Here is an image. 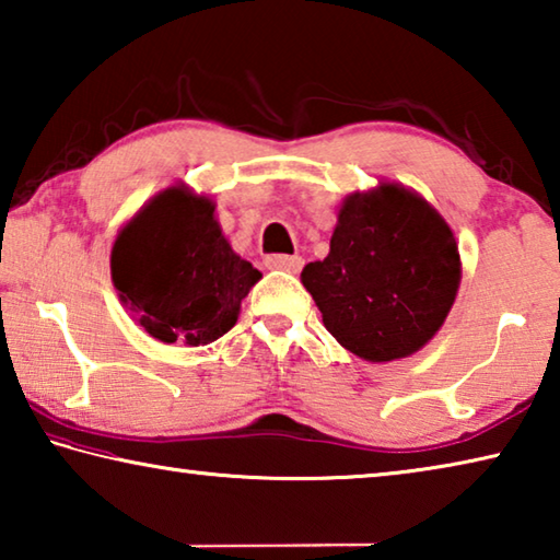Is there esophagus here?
I'll list each match as a JSON object with an SVG mask.
<instances>
[{
	"label": "esophagus",
	"mask_w": 560,
	"mask_h": 560,
	"mask_svg": "<svg viewBox=\"0 0 560 560\" xmlns=\"http://www.w3.org/2000/svg\"><path fill=\"white\" fill-rule=\"evenodd\" d=\"M264 267L267 269H279L287 273H299L303 267L301 257H289V254H271V257L264 259Z\"/></svg>",
	"instance_id": "34e87169"
}]
</instances>
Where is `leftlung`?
Instances as JSON below:
<instances>
[{
  "label": "left lung",
  "mask_w": 560,
  "mask_h": 560,
  "mask_svg": "<svg viewBox=\"0 0 560 560\" xmlns=\"http://www.w3.org/2000/svg\"><path fill=\"white\" fill-rule=\"evenodd\" d=\"M459 279L450 224L395 183L346 197L328 257L301 271L328 334L371 363L407 358L428 343L450 314Z\"/></svg>",
  "instance_id": "1"
}]
</instances>
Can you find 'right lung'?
<instances>
[{
  "label": "right lung",
  "mask_w": 560,
  "mask_h": 560,
  "mask_svg": "<svg viewBox=\"0 0 560 560\" xmlns=\"http://www.w3.org/2000/svg\"><path fill=\"white\" fill-rule=\"evenodd\" d=\"M110 277L148 336L205 346L236 324L242 299L261 273L224 240L214 202L175 185L118 232Z\"/></svg>",
  "instance_id": "add662e5"
}]
</instances>
